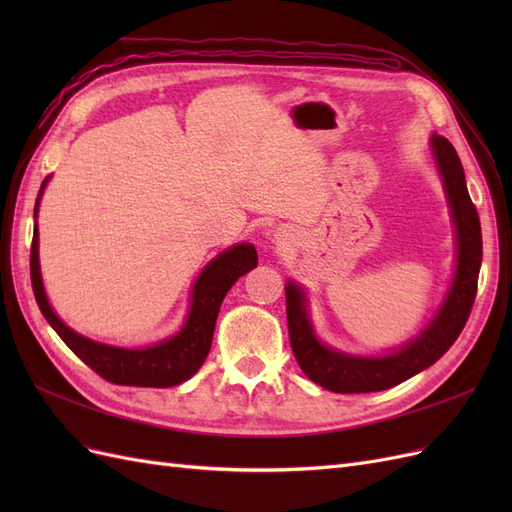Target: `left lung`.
I'll list each match as a JSON object with an SVG mask.
<instances>
[{
	"label": "left lung",
	"mask_w": 512,
	"mask_h": 512,
	"mask_svg": "<svg viewBox=\"0 0 512 512\" xmlns=\"http://www.w3.org/2000/svg\"><path fill=\"white\" fill-rule=\"evenodd\" d=\"M431 149L444 181L457 228V271L451 290L438 316L414 342L399 352L380 359H361L324 348L305 314V297L297 284L286 286V318L288 335L303 374L333 393H374L412 378L418 371L436 363L455 344L466 327L476 299L478 271L483 260V235H480L478 211L466 188V175L455 147L444 136H431Z\"/></svg>",
	"instance_id": "1"
}]
</instances>
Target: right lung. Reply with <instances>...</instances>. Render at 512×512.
Wrapping results in <instances>:
<instances>
[{"label":"right lung","mask_w":512,"mask_h":512,"mask_svg":"<svg viewBox=\"0 0 512 512\" xmlns=\"http://www.w3.org/2000/svg\"><path fill=\"white\" fill-rule=\"evenodd\" d=\"M46 181H49V177L42 181V188ZM256 262L258 256L254 245L250 243L230 247V250L211 260L194 284L192 309L188 320L183 324V329L175 337L166 339V342L143 350H128L91 342V339L68 329L66 324L55 316L49 301H46L40 280L38 228L32 241V256H29V273H32L34 297L42 316L85 365H89L98 376L113 384L166 389V386H175L192 378L200 369V365L205 363L213 342L215 320H218V312L226 292L241 275L252 271L256 267Z\"/></svg>","instance_id":"obj_1"}]
</instances>
